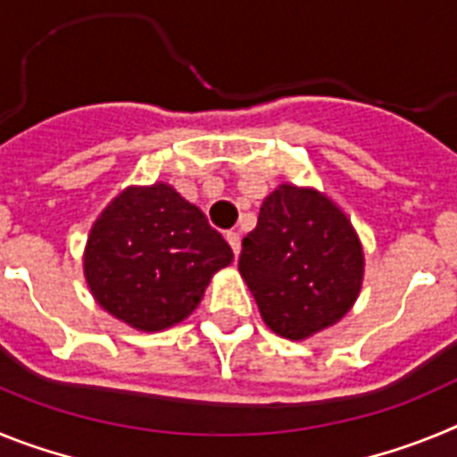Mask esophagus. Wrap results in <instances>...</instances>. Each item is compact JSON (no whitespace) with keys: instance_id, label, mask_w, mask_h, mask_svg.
Returning a JSON list of instances; mask_svg holds the SVG:
<instances>
[{"instance_id":"esophagus-1","label":"esophagus","mask_w":457,"mask_h":457,"mask_svg":"<svg viewBox=\"0 0 457 457\" xmlns=\"http://www.w3.org/2000/svg\"><path fill=\"white\" fill-rule=\"evenodd\" d=\"M226 240H228V245H231V249H233V253H240V249H242V237H240V233H236V231H228L226 233Z\"/></svg>"}]
</instances>
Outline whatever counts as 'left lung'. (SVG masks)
<instances>
[{"instance_id":"obj_1","label":"left lung","mask_w":457,"mask_h":457,"mask_svg":"<svg viewBox=\"0 0 457 457\" xmlns=\"http://www.w3.org/2000/svg\"><path fill=\"white\" fill-rule=\"evenodd\" d=\"M364 265L361 240L341 205L293 183L265 196L237 261L263 322L290 341H306L353 309Z\"/></svg>"}]
</instances>
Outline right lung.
Listing matches in <instances>:
<instances>
[{"label": "right lung", "mask_w": 457, "mask_h": 457, "mask_svg": "<svg viewBox=\"0 0 457 457\" xmlns=\"http://www.w3.org/2000/svg\"><path fill=\"white\" fill-rule=\"evenodd\" d=\"M233 249L169 183L130 185L104 205L84 247L93 300L137 332H162L201 304Z\"/></svg>", "instance_id": "1"}]
</instances>
